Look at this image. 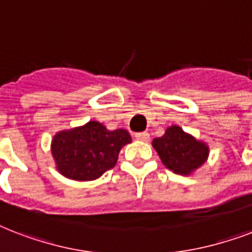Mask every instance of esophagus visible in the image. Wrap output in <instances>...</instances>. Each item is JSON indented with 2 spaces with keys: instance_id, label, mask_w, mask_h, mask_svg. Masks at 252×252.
<instances>
[{
  "instance_id": "1",
  "label": "esophagus",
  "mask_w": 252,
  "mask_h": 252,
  "mask_svg": "<svg viewBox=\"0 0 252 252\" xmlns=\"http://www.w3.org/2000/svg\"><path fill=\"white\" fill-rule=\"evenodd\" d=\"M134 137H136V140L142 142H148L150 140V136L148 132H140V133H136L134 134Z\"/></svg>"
}]
</instances>
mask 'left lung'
Wrapping results in <instances>:
<instances>
[{"instance_id":"obj_1","label":"left lung","mask_w":252,"mask_h":252,"mask_svg":"<svg viewBox=\"0 0 252 252\" xmlns=\"http://www.w3.org/2000/svg\"><path fill=\"white\" fill-rule=\"evenodd\" d=\"M152 145L162 163L175 174L189 176L207 162L209 146L179 126H168L162 137L154 138Z\"/></svg>"}]
</instances>
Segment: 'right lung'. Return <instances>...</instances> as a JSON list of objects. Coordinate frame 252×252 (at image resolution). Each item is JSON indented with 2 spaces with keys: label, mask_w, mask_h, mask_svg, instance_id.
Masks as SVG:
<instances>
[{
  "label": "right lung",
  "mask_w": 252,
  "mask_h": 252,
  "mask_svg": "<svg viewBox=\"0 0 252 252\" xmlns=\"http://www.w3.org/2000/svg\"><path fill=\"white\" fill-rule=\"evenodd\" d=\"M132 142L126 129L108 130L99 122L57 132L51 152L57 171L72 180H95L116 165L123 146Z\"/></svg>",
  "instance_id": "add662e5"
}]
</instances>
